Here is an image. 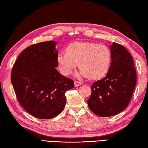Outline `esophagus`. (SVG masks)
<instances>
[{
    "instance_id": "1",
    "label": "esophagus",
    "mask_w": 148,
    "mask_h": 148,
    "mask_svg": "<svg viewBox=\"0 0 148 148\" xmlns=\"http://www.w3.org/2000/svg\"><path fill=\"white\" fill-rule=\"evenodd\" d=\"M81 84H82V83L80 82H77V81H75L74 82V85H75V87H78V86H80Z\"/></svg>"
}]
</instances>
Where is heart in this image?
Returning <instances> with one entry per match:
<instances>
[{"mask_svg": "<svg viewBox=\"0 0 148 148\" xmlns=\"http://www.w3.org/2000/svg\"><path fill=\"white\" fill-rule=\"evenodd\" d=\"M111 59L110 49L104 44L75 41L66 46V53L58 55L57 60L61 73L65 76L72 73L77 63L80 76L97 80L107 74Z\"/></svg>", "mask_w": 148, "mask_h": 148, "instance_id": "heart-1", "label": "heart"}]
</instances>
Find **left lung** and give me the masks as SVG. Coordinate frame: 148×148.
I'll return each instance as SVG.
<instances>
[{"label":"left lung","instance_id":"left-lung-1","mask_svg":"<svg viewBox=\"0 0 148 148\" xmlns=\"http://www.w3.org/2000/svg\"><path fill=\"white\" fill-rule=\"evenodd\" d=\"M111 61L106 76L91 85L89 108L102 117L117 115L127 106L136 82L132 55L121 44L110 46Z\"/></svg>","mask_w":148,"mask_h":148}]
</instances>
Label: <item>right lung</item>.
<instances>
[{"label": "right lung", "instance_id": "add662e5", "mask_svg": "<svg viewBox=\"0 0 148 148\" xmlns=\"http://www.w3.org/2000/svg\"><path fill=\"white\" fill-rule=\"evenodd\" d=\"M56 42L35 44L22 51L13 64L11 82L22 107L40 119H52L65 107L67 91L73 81L56 69Z\"/></svg>", "mask_w": 148, "mask_h": 148}]
</instances>
